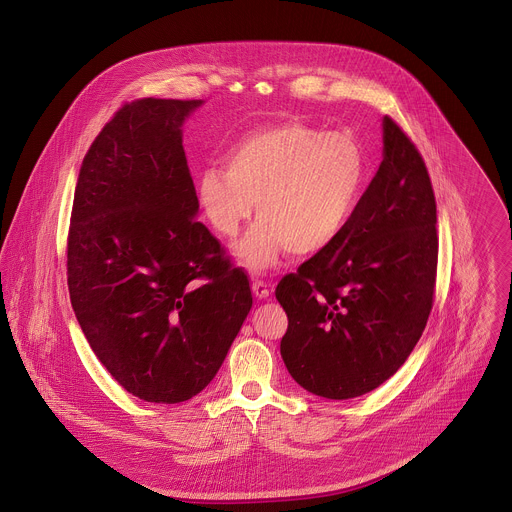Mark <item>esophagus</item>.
Masks as SVG:
<instances>
[{
    "mask_svg": "<svg viewBox=\"0 0 512 512\" xmlns=\"http://www.w3.org/2000/svg\"><path fill=\"white\" fill-rule=\"evenodd\" d=\"M252 292L258 299H266L270 295V286L262 280H256V282H252Z\"/></svg>",
    "mask_w": 512,
    "mask_h": 512,
    "instance_id": "34e87169",
    "label": "esophagus"
}]
</instances>
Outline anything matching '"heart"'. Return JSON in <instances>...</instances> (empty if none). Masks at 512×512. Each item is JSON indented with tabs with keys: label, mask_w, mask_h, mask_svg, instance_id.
<instances>
[{
	"label": "heart",
	"mask_w": 512,
	"mask_h": 512,
	"mask_svg": "<svg viewBox=\"0 0 512 512\" xmlns=\"http://www.w3.org/2000/svg\"><path fill=\"white\" fill-rule=\"evenodd\" d=\"M366 159L355 138L284 122L242 136L224 155V169L197 175L203 217L234 238L252 217L258 222L238 244V258L266 270L284 252L313 256L349 226L365 193Z\"/></svg>",
	"instance_id": "obj_1"
}]
</instances>
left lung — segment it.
I'll return each mask as SVG.
<instances>
[{"label":"left lung","mask_w":512,"mask_h":512,"mask_svg":"<svg viewBox=\"0 0 512 512\" xmlns=\"http://www.w3.org/2000/svg\"><path fill=\"white\" fill-rule=\"evenodd\" d=\"M384 157L345 232L276 288L288 313L280 353L311 394L347 400L406 363L428 323L438 213L428 167L406 132L382 122Z\"/></svg>","instance_id":"obj_1"}]
</instances>
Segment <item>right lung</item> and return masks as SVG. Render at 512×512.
I'll use <instances>...</instances> for the list:
<instances>
[{"label": "right lung", "instance_id": "right-lung-1", "mask_svg": "<svg viewBox=\"0 0 512 512\" xmlns=\"http://www.w3.org/2000/svg\"><path fill=\"white\" fill-rule=\"evenodd\" d=\"M201 104L126 102L86 151L74 189V315L118 384L155 404L197 396L252 307L246 272L195 219L181 126Z\"/></svg>", "mask_w": 512, "mask_h": 512}]
</instances>
